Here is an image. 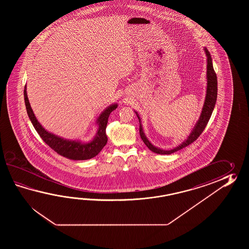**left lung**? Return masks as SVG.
<instances>
[{"label":"left lung","mask_w":249,"mask_h":249,"mask_svg":"<svg viewBox=\"0 0 249 249\" xmlns=\"http://www.w3.org/2000/svg\"><path fill=\"white\" fill-rule=\"evenodd\" d=\"M205 52L207 54V96H206V100L205 103L203 106L202 109L201 116L199 117V120L197 121L196 125L194 127L193 131L191 132L189 138L186 140L185 142L180 144L178 147L174 148V149H170V150H163L160 148H157L153 146L151 143L148 142V139L145 136L144 132H143L142 126L141 124V119L137 115L139 121H140V135L143 141V142L145 143V145L148 147L151 151H153L154 153L161 154V155H169V154L175 153L176 151L180 150L181 148H185L187 146H189L190 144L194 142L197 138L200 136L203 131L205 130V128L207 126V123L209 121L210 117H211L212 113L215 106V102L217 99V76L214 69L213 67L212 63V58L210 53L208 52L207 48H205Z\"/></svg>","instance_id":"8db88e82"}]
</instances>
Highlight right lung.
Segmentation results:
<instances>
[{
  "label": "right lung",
  "mask_w": 249,
  "mask_h": 249,
  "mask_svg": "<svg viewBox=\"0 0 249 249\" xmlns=\"http://www.w3.org/2000/svg\"><path fill=\"white\" fill-rule=\"evenodd\" d=\"M24 98H25L27 115L29 117V119L31 120L35 129L40 135V137L42 138V141L46 143L50 148H53L55 152L63 156L65 158L73 159V160H86V159H92L101 152V149L104 148V146L107 142V138L106 135L107 119L110 113L117 108V104L108 107L106 108V110L101 113L97 122L99 124V129L96 133V137L90 142L84 144L75 141L64 140L62 138L58 137L53 133L47 132L39 124L36 117H35V114L28 101L26 86L24 90Z\"/></svg>",
  "instance_id": "obj_1"
}]
</instances>
